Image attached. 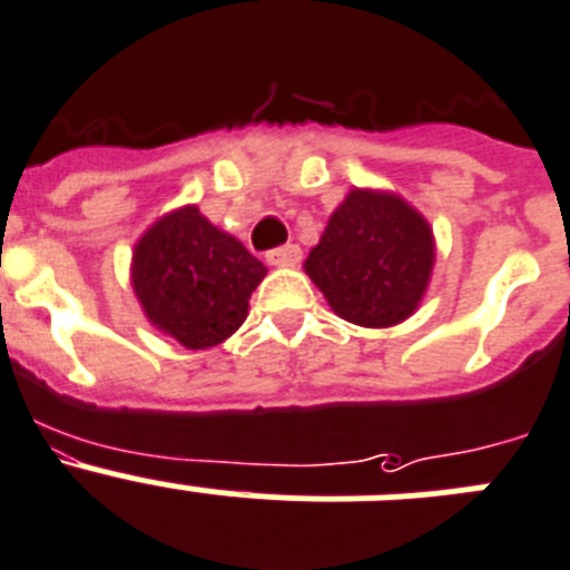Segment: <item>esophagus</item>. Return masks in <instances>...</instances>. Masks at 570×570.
Here are the masks:
<instances>
[{
    "instance_id": "esophagus-1",
    "label": "esophagus",
    "mask_w": 570,
    "mask_h": 570,
    "mask_svg": "<svg viewBox=\"0 0 570 570\" xmlns=\"http://www.w3.org/2000/svg\"><path fill=\"white\" fill-rule=\"evenodd\" d=\"M303 258V249L297 244H284V247H275L267 253V261L273 267H297Z\"/></svg>"
}]
</instances>
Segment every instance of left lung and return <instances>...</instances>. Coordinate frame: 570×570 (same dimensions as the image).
I'll list each match as a JSON object with an SVG mask.
<instances>
[{
	"label": "left lung",
	"instance_id": "left-lung-1",
	"mask_svg": "<svg viewBox=\"0 0 570 570\" xmlns=\"http://www.w3.org/2000/svg\"><path fill=\"white\" fill-rule=\"evenodd\" d=\"M435 242L402 196L354 188L303 264L334 315L365 328L407 321L428 292Z\"/></svg>",
	"mask_w": 570,
	"mask_h": 570
}]
</instances>
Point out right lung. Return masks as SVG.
<instances>
[{"label":"right lung","instance_id":"obj_1","mask_svg":"<svg viewBox=\"0 0 570 570\" xmlns=\"http://www.w3.org/2000/svg\"><path fill=\"white\" fill-rule=\"evenodd\" d=\"M267 267L196 205L165 213L131 255V286L148 323L190 351L225 343L247 321Z\"/></svg>","mask_w":570,"mask_h":570}]
</instances>
